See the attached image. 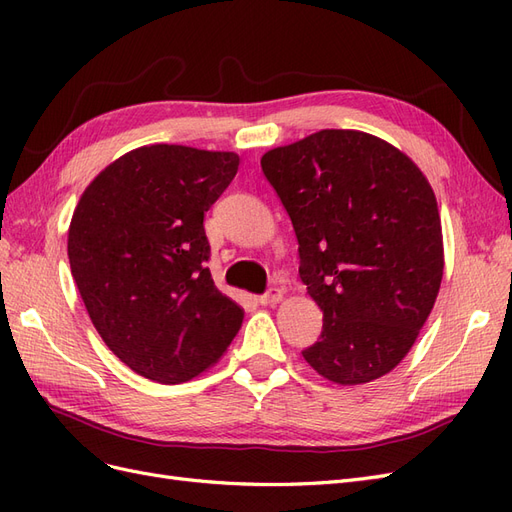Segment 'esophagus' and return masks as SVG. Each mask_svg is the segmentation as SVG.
Instances as JSON below:
<instances>
[{
	"mask_svg": "<svg viewBox=\"0 0 512 512\" xmlns=\"http://www.w3.org/2000/svg\"><path fill=\"white\" fill-rule=\"evenodd\" d=\"M282 297H284V290H282V288H275V286H271L265 294H260V297H258V303H260V305H275V303H280V301H282Z\"/></svg>",
	"mask_w": 512,
	"mask_h": 512,
	"instance_id": "obj_1",
	"label": "esophagus"
}]
</instances>
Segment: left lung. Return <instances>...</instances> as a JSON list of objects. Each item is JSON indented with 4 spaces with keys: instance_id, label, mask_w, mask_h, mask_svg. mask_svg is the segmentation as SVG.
<instances>
[{
    "instance_id": "obj_1",
    "label": "left lung",
    "mask_w": 512,
    "mask_h": 512,
    "mask_svg": "<svg viewBox=\"0 0 512 512\" xmlns=\"http://www.w3.org/2000/svg\"><path fill=\"white\" fill-rule=\"evenodd\" d=\"M262 173L299 241V275L322 309L303 359L352 386L395 369L436 303L442 226L418 166L380 138L320 130L267 151Z\"/></svg>"
}]
</instances>
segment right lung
<instances>
[{"label":"right lung","mask_w":512,"mask_h":512,"mask_svg":"<svg viewBox=\"0 0 512 512\" xmlns=\"http://www.w3.org/2000/svg\"><path fill=\"white\" fill-rule=\"evenodd\" d=\"M237 168L230 151L141 147L106 166L76 205V288L104 344L149 380H192L241 329L243 309L211 280L203 226Z\"/></svg>","instance_id":"obj_1"}]
</instances>
